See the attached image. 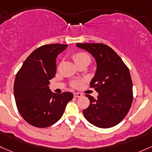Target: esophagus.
Returning <instances> with one entry per match:
<instances>
[{
  "label": "esophagus",
  "instance_id": "obj_1",
  "mask_svg": "<svg viewBox=\"0 0 152 152\" xmlns=\"http://www.w3.org/2000/svg\"><path fill=\"white\" fill-rule=\"evenodd\" d=\"M73 96L75 97H80L82 96V94L79 93V92H74V93H73Z\"/></svg>",
  "mask_w": 152,
  "mask_h": 152
}]
</instances>
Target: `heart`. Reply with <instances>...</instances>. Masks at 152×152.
Masks as SVG:
<instances>
[{"label":"heart","mask_w":152,"mask_h":152,"mask_svg":"<svg viewBox=\"0 0 152 152\" xmlns=\"http://www.w3.org/2000/svg\"><path fill=\"white\" fill-rule=\"evenodd\" d=\"M73 59L74 60L75 63H77V62L80 61L81 60H84V59H89L90 60V57L88 55V54H87L86 52H80L76 53L75 55H73ZM84 79H80V80H75L71 82V86L73 87H79L82 84Z\"/></svg>","instance_id":"b5f03b06"}]
</instances>
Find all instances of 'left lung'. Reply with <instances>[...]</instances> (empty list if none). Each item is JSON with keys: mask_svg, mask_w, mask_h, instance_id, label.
I'll use <instances>...</instances> for the list:
<instances>
[{"mask_svg": "<svg viewBox=\"0 0 152 152\" xmlns=\"http://www.w3.org/2000/svg\"><path fill=\"white\" fill-rule=\"evenodd\" d=\"M76 46L90 52L97 64L96 74L89 87L98 92V96L95 99L86 95L90 103L83 110L84 117L100 128L114 127L127 116L133 100L129 68L108 45L79 43Z\"/></svg>", "mask_w": 152, "mask_h": 152, "instance_id": "obj_1", "label": "left lung"}]
</instances>
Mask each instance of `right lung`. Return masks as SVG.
Listing matches in <instances>:
<instances>
[{"mask_svg":"<svg viewBox=\"0 0 152 152\" xmlns=\"http://www.w3.org/2000/svg\"><path fill=\"white\" fill-rule=\"evenodd\" d=\"M68 44H46L35 49L16 75L14 93L22 117L34 127L52 125L63 116L73 99L71 92L56 94L49 88L56 73V58Z\"/></svg>","mask_w":152,"mask_h":152,"instance_id":"right-lung-1","label":"right lung"}]
</instances>
